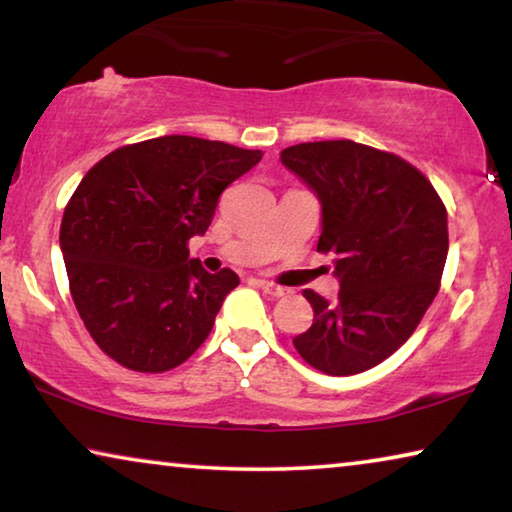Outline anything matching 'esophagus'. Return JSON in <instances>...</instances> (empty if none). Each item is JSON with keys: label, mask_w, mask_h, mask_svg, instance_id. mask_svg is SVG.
Returning <instances> with one entry per match:
<instances>
[{"label": "esophagus", "mask_w": 512, "mask_h": 512, "mask_svg": "<svg viewBox=\"0 0 512 512\" xmlns=\"http://www.w3.org/2000/svg\"><path fill=\"white\" fill-rule=\"evenodd\" d=\"M257 284H259V289H262L264 293H268V296H271V298H282L284 296V289L277 287V284H273V282L257 280Z\"/></svg>", "instance_id": "34e87169"}]
</instances>
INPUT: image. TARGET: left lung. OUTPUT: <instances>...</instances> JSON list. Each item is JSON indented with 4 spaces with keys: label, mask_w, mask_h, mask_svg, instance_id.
I'll return each mask as SVG.
<instances>
[{
    "label": "left lung",
    "mask_w": 512,
    "mask_h": 512,
    "mask_svg": "<svg viewBox=\"0 0 512 512\" xmlns=\"http://www.w3.org/2000/svg\"><path fill=\"white\" fill-rule=\"evenodd\" d=\"M282 162L318 194V253L336 255L341 280L332 302L302 291L314 323L293 345L325 375L375 368L415 332L440 289L449 248L443 198L411 162L352 140L289 146Z\"/></svg>",
    "instance_id": "8db88e82"
}]
</instances>
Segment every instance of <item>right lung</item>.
I'll use <instances>...</instances> for the list:
<instances>
[{
    "mask_svg": "<svg viewBox=\"0 0 512 512\" xmlns=\"http://www.w3.org/2000/svg\"><path fill=\"white\" fill-rule=\"evenodd\" d=\"M259 160L262 151L164 135L119 146L85 173L65 207L60 250L85 329L119 366L167 372L210 336L239 277L207 273L187 244Z\"/></svg>",
    "mask_w": 512,
    "mask_h": 512,
    "instance_id": "right-lung-1",
    "label": "right lung"
}]
</instances>
